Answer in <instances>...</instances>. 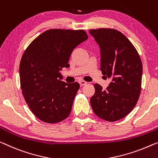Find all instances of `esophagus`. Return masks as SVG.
<instances>
[{
  "instance_id": "obj_1",
  "label": "esophagus",
  "mask_w": 158,
  "mask_h": 158,
  "mask_svg": "<svg viewBox=\"0 0 158 158\" xmlns=\"http://www.w3.org/2000/svg\"><path fill=\"white\" fill-rule=\"evenodd\" d=\"M87 83V82L84 81H79V84L81 85V86H83V85H85Z\"/></svg>"
}]
</instances>
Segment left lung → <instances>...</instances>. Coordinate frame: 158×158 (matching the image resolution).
Wrapping results in <instances>:
<instances>
[{"label": "left lung", "instance_id": "left-lung-1", "mask_svg": "<svg viewBox=\"0 0 158 158\" xmlns=\"http://www.w3.org/2000/svg\"><path fill=\"white\" fill-rule=\"evenodd\" d=\"M100 48L102 73L111 77L106 87L94 84L95 93L90 98L94 114L107 121L127 116L139 98L143 65L134 46L119 31L108 28L89 30Z\"/></svg>", "mask_w": 158, "mask_h": 158}]
</instances>
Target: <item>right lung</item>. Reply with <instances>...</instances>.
<instances>
[{"label":"right lung","instance_id":"obj_1","mask_svg":"<svg viewBox=\"0 0 158 158\" xmlns=\"http://www.w3.org/2000/svg\"><path fill=\"white\" fill-rule=\"evenodd\" d=\"M82 30L52 29L34 40L22 56V93L32 113L46 123L60 122L69 116L80 88L78 82L60 81L62 68H69L73 50L87 40Z\"/></svg>","mask_w":158,"mask_h":158}]
</instances>
